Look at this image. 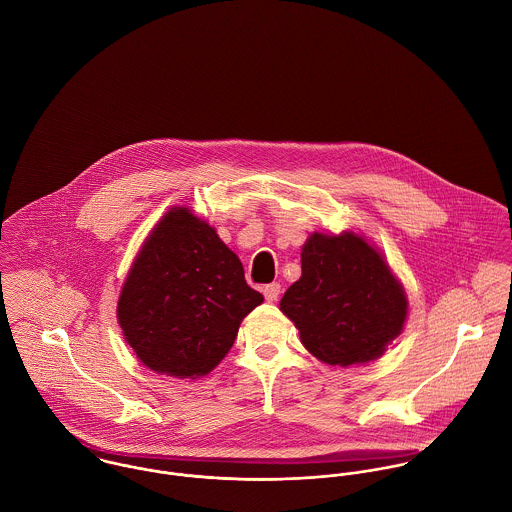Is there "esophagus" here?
<instances>
[{"label": "esophagus", "mask_w": 512, "mask_h": 512, "mask_svg": "<svg viewBox=\"0 0 512 512\" xmlns=\"http://www.w3.org/2000/svg\"><path fill=\"white\" fill-rule=\"evenodd\" d=\"M280 292H282V286H280L278 282H274V284H268V286L264 288V297H266V301L274 303V301H278Z\"/></svg>", "instance_id": "1"}]
</instances>
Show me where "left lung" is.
<instances>
[{
  "mask_svg": "<svg viewBox=\"0 0 512 512\" xmlns=\"http://www.w3.org/2000/svg\"><path fill=\"white\" fill-rule=\"evenodd\" d=\"M280 309L303 347L327 365L382 357L404 327L408 299L382 254L355 232H313L301 250V278Z\"/></svg>",
  "mask_w": 512,
  "mask_h": 512,
  "instance_id": "1",
  "label": "left lung"
}]
</instances>
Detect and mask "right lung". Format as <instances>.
<instances>
[{"mask_svg":"<svg viewBox=\"0 0 512 512\" xmlns=\"http://www.w3.org/2000/svg\"><path fill=\"white\" fill-rule=\"evenodd\" d=\"M262 301L217 230L177 207L155 224L136 256L118 321L147 368L199 378L224 359L242 319Z\"/></svg>","mask_w":512,"mask_h":512,"instance_id":"1","label":"right lung"}]
</instances>
